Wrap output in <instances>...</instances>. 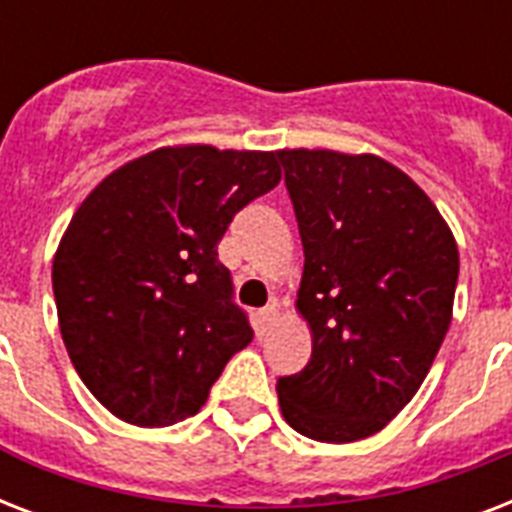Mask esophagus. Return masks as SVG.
I'll return each instance as SVG.
<instances>
[{"label": "esophagus", "mask_w": 512, "mask_h": 512, "mask_svg": "<svg viewBox=\"0 0 512 512\" xmlns=\"http://www.w3.org/2000/svg\"><path fill=\"white\" fill-rule=\"evenodd\" d=\"M276 311H279V308H276V303H268L263 311L257 313V319H260V324H263V327H271V321L276 319Z\"/></svg>", "instance_id": "obj_1"}]
</instances>
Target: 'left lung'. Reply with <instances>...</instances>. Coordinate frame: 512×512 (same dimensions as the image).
Returning a JSON list of instances; mask_svg holds the SVG:
<instances>
[{
	"mask_svg": "<svg viewBox=\"0 0 512 512\" xmlns=\"http://www.w3.org/2000/svg\"><path fill=\"white\" fill-rule=\"evenodd\" d=\"M305 268L297 308L311 361L279 377L284 420L348 444L404 409L452 324L460 255L412 177L377 156L279 151Z\"/></svg>",
	"mask_w": 512,
	"mask_h": 512,
	"instance_id": "obj_1",
	"label": "left lung"
}]
</instances>
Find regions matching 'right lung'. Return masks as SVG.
<instances>
[{
  "label": "right lung",
  "instance_id": "add662e5",
  "mask_svg": "<svg viewBox=\"0 0 512 512\" xmlns=\"http://www.w3.org/2000/svg\"><path fill=\"white\" fill-rule=\"evenodd\" d=\"M279 156L159 148L108 175L71 217L52 263L60 335L92 396L119 420L193 417L255 332L217 244L273 191Z\"/></svg>",
  "mask_w": 512,
  "mask_h": 512
}]
</instances>
